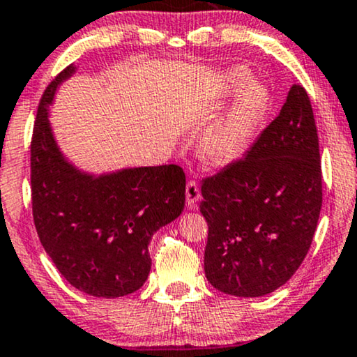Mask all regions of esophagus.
Returning a JSON list of instances; mask_svg holds the SVG:
<instances>
[{"mask_svg":"<svg viewBox=\"0 0 357 357\" xmlns=\"http://www.w3.org/2000/svg\"><path fill=\"white\" fill-rule=\"evenodd\" d=\"M185 197H187L188 206H190V208H197V204H199V200H200V188H199V183H197L195 180H190V182L187 183Z\"/></svg>","mask_w":357,"mask_h":357,"instance_id":"esophagus-1","label":"esophagus"}]
</instances>
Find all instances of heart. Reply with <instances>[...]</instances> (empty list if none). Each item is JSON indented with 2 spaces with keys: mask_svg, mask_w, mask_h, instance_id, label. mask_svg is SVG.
<instances>
[{
  "mask_svg": "<svg viewBox=\"0 0 357 357\" xmlns=\"http://www.w3.org/2000/svg\"><path fill=\"white\" fill-rule=\"evenodd\" d=\"M248 79L250 74L245 69H230L223 74V87L227 92H233L248 82ZM266 100L265 89L255 82L238 91L230 107L205 134L206 157L217 164H227L240 157L265 116Z\"/></svg>",
  "mask_w": 357,
  "mask_h": 357,
  "instance_id": "obj_1",
  "label": "heart"
}]
</instances>
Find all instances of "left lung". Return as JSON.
Wrapping results in <instances>:
<instances>
[{"instance_id":"left-lung-1","label":"left lung","mask_w":357,"mask_h":357,"mask_svg":"<svg viewBox=\"0 0 357 357\" xmlns=\"http://www.w3.org/2000/svg\"><path fill=\"white\" fill-rule=\"evenodd\" d=\"M319 140L305 87L293 84L278 117L246 155L202 183L208 223L205 276L241 298L273 293L310 250L323 204Z\"/></svg>"}]
</instances>
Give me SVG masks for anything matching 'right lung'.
Returning a JSON list of instances; mask_svg holds the SVG:
<instances>
[{
    "instance_id": "right-lung-1",
    "label": "right lung",
    "mask_w": 357,
    "mask_h": 357,
    "mask_svg": "<svg viewBox=\"0 0 357 357\" xmlns=\"http://www.w3.org/2000/svg\"><path fill=\"white\" fill-rule=\"evenodd\" d=\"M74 73L71 64L57 74L38 107L31 140L34 225L69 284L96 298L126 296L147 280L153 233L183 212L185 174L178 165H158L96 175L71 164L47 117L57 87Z\"/></svg>"
}]
</instances>
